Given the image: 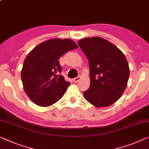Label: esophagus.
I'll list each match as a JSON object with an SVG mask.
<instances>
[{"label":"esophagus","mask_w":149,"mask_h":149,"mask_svg":"<svg viewBox=\"0 0 149 149\" xmlns=\"http://www.w3.org/2000/svg\"><path fill=\"white\" fill-rule=\"evenodd\" d=\"M80 79H81V76H80V75H79V76H77V77H75V78L73 79L72 80L74 82H77V81H78Z\"/></svg>","instance_id":"obj_1"}]
</instances>
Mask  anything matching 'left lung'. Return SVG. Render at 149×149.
Listing matches in <instances>:
<instances>
[{"instance_id": "8db88e82", "label": "left lung", "mask_w": 149, "mask_h": 149, "mask_svg": "<svg viewBox=\"0 0 149 149\" xmlns=\"http://www.w3.org/2000/svg\"><path fill=\"white\" fill-rule=\"evenodd\" d=\"M88 59L90 86L84 92L88 102L96 107L112 105L127 86L130 70L124 53L107 40L87 37L77 42Z\"/></svg>"}]
</instances>
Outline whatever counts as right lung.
Returning a JSON list of instances; mask_svg holds the SVG:
<instances>
[{"mask_svg": "<svg viewBox=\"0 0 149 149\" xmlns=\"http://www.w3.org/2000/svg\"><path fill=\"white\" fill-rule=\"evenodd\" d=\"M78 47L70 39H52L35 47L25 59L21 79L31 100L40 106H51L60 100L70 83L65 80L58 59Z\"/></svg>", "mask_w": 149, "mask_h": 149, "instance_id": "add662e5", "label": "right lung"}]
</instances>
